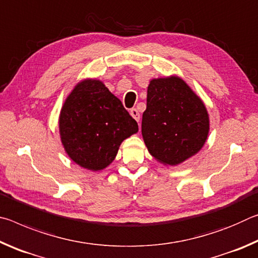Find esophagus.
I'll list each match as a JSON object with an SVG mask.
<instances>
[{
	"instance_id": "obj_1",
	"label": "esophagus",
	"mask_w": 258,
	"mask_h": 258,
	"mask_svg": "<svg viewBox=\"0 0 258 258\" xmlns=\"http://www.w3.org/2000/svg\"><path fill=\"white\" fill-rule=\"evenodd\" d=\"M130 113H131V116H132L135 120H137V121H139V120H140V113H139V111L137 110V109H135V108L131 109Z\"/></svg>"
}]
</instances>
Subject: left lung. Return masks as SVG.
Wrapping results in <instances>:
<instances>
[{
    "instance_id": "8db88e82",
    "label": "left lung",
    "mask_w": 258,
    "mask_h": 258,
    "mask_svg": "<svg viewBox=\"0 0 258 258\" xmlns=\"http://www.w3.org/2000/svg\"><path fill=\"white\" fill-rule=\"evenodd\" d=\"M209 117L197 94L177 76L150 81L142 137L150 155L165 165H178L206 142Z\"/></svg>"
}]
</instances>
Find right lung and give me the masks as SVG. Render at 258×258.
<instances>
[{
    "mask_svg": "<svg viewBox=\"0 0 258 258\" xmlns=\"http://www.w3.org/2000/svg\"><path fill=\"white\" fill-rule=\"evenodd\" d=\"M59 131L64 150L76 164L100 171L112 163L120 143L139 126L101 81L85 80L64 101Z\"/></svg>",
    "mask_w": 258,
    "mask_h": 258,
    "instance_id": "right-lung-1",
    "label": "right lung"
}]
</instances>
